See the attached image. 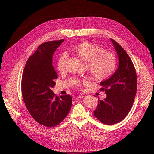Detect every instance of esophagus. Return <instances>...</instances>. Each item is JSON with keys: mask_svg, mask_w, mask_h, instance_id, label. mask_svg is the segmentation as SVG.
Returning <instances> with one entry per match:
<instances>
[{"mask_svg": "<svg viewBox=\"0 0 154 154\" xmlns=\"http://www.w3.org/2000/svg\"><path fill=\"white\" fill-rule=\"evenodd\" d=\"M85 97H86V96H85V94H80V95H79V96H77V98L81 99V98H85Z\"/></svg>", "mask_w": 154, "mask_h": 154, "instance_id": "34e87169", "label": "esophagus"}]
</instances>
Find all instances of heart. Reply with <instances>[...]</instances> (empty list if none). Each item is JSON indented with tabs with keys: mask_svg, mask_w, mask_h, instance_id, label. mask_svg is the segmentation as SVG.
<instances>
[{
	"mask_svg": "<svg viewBox=\"0 0 154 154\" xmlns=\"http://www.w3.org/2000/svg\"><path fill=\"white\" fill-rule=\"evenodd\" d=\"M71 51L82 60L87 61L89 72L96 80L102 81L107 79L113 74L116 69L115 55L91 42L81 41L74 46ZM67 58V54H63L58 60L57 69L61 73L66 71ZM76 82L79 88L89 83L87 79L77 80Z\"/></svg>",
	"mask_w": 154,
	"mask_h": 154,
	"instance_id": "obj_1",
	"label": "heart"
}]
</instances>
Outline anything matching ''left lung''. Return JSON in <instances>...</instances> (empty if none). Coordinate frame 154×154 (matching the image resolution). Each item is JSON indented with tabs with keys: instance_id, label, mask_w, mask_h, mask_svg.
Segmentation results:
<instances>
[{
	"instance_id": "left-lung-1",
	"label": "left lung",
	"mask_w": 154,
	"mask_h": 154,
	"mask_svg": "<svg viewBox=\"0 0 154 154\" xmlns=\"http://www.w3.org/2000/svg\"><path fill=\"white\" fill-rule=\"evenodd\" d=\"M116 51L119 64L117 70L108 79L100 82L106 97L98 99L94 115L101 122L113 125L128 115L137 93V79L135 69L124 49L115 40L110 39Z\"/></svg>"
}]
</instances>
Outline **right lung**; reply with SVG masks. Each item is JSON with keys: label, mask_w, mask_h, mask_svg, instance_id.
Wrapping results in <instances>:
<instances>
[{"label": "right lung", "mask_w": 154, "mask_h": 154, "mask_svg": "<svg viewBox=\"0 0 154 154\" xmlns=\"http://www.w3.org/2000/svg\"><path fill=\"white\" fill-rule=\"evenodd\" d=\"M64 40L41 45L29 58L22 78V94L29 112L38 123L48 127L60 124L72 105L70 95L58 97L52 91L58 78L52 65L53 54Z\"/></svg>", "instance_id": "right-lung-1"}]
</instances>
